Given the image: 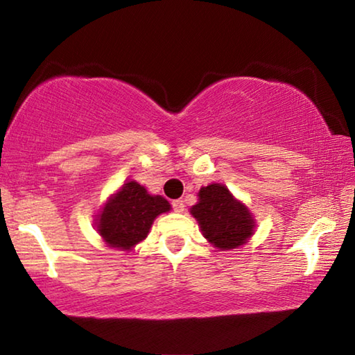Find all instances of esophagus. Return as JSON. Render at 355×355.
Segmentation results:
<instances>
[{
  "instance_id": "obj_1",
  "label": "esophagus",
  "mask_w": 355,
  "mask_h": 355,
  "mask_svg": "<svg viewBox=\"0 0 355 355\" xmlns=\"http://www.w3.org/2000/svg\"><path fill=\"white\" fill-rule=\"evenodd\" d=\"M172 207H173V209H175L177 213H183V211H184V202H183L182 199L173 200V202H172Z\"/></svg>"
}]
</instances>
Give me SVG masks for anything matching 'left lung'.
Here are the masks:
<instances>
[{
	"label": "left lung",
	"mask_w": 355,
	"mask_h": 355,
	"mask_svg": "<svg viewBox=\"0 0 355 355\" xmlns=\"http://www.w3.org/2000/svg\"><path fill=\"white\" fill-rule=\"evenodd\" d=\"M191 214L199 222L208 243L220 250L236 249L254 235L252 213L220 183L200 188L199 202L191 208Z\"/></svg>",
	"instance_id": "1"
}]
</instances>
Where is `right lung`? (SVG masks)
I'll list each match as a JSON object with an SVG mask.
<instances>
[{
    "label": "right lung",
    "mask_w": 355,
    "mask_h": 355,
    "mask_svg": "<svg viewBox=\"0 0 355 355\" xmlns=\"http://www.w3.org/2000/svg\"><path fill=\"white\" fill-rule=\"evenodd\" d=\"M171 209L161 196H150L137 182H127L98 214L97 232L110 248L131 250L146 239L156 216Z\"/></svg>",
    "instance_id": "1"
}]
</instances>
